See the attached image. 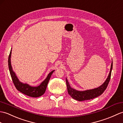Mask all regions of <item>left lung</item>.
Returning a JSON list of instances; mask_svg holds the SVG:
<instances>
[{
    "label": "left lung",
    "instance_id": "left-lung-1",
    "mask_svg": "<svg viewBox=\"0 0 123 123\" xmlns=\"http://www.w3.org/2000/svg\"><path fill=\"white\" fill-rule=\"evenodd\" d=\"M113 68V62L111 64V67L110 70V72L109 75L108 76L106 80L103 84L101 86L99 87L94 88L93 90H87L85 91H76L73 88H71L70 86L69 83L66 79V83L68 88V92L69 95L72 97L74 99H76L79 101H83L86 100H89V99H93L95 98H97L98 96L101 95V94L103 93L105 90L106 89L108 86V84L109 83V82L111 79V72Z\"/></svg>",
    "mask_w": 123,
    "mask_h": 123
}]
</instances>
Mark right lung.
Returning a JSON list of instances; mask_svg holds the SVG:
<instances>
[{"label":"right lung","instance_id":"add662e5","mask_svg":"<svg viewBox=\"0 0 123 123\" xmlns=\"http://www.w3.org/2000/svg\"><path fill=\"white\" fill-rule=\"evenodd\" d=\"M11 54V50L10 51V52L9 55V58H8V67H9L11 79L12 80L14 85L15 86L17 90L20 91L22 93L25 94V95L30 97H32V98H38V97L42 95L45 92L48 82L49 81L51 76L54 72V71H52V72H51L49 74L47 78L45 79V80L43 82H42L39 86L37 87H32L29 86L27 84L22 83L21 82L19 81V80L17 78L15 73L12 71V67H11L10 62Z\"/></svg>","mask_w":123,"mask_h":123}]
</instances>
